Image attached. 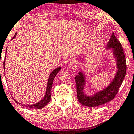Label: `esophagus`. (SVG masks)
Segmentation results:
<instances>
[{"instance_id":"34e87169","label":"esophagus","mask_w":134,"mask_h":134,"mask_svg":"<svg viewBox=\"0 0 134 134\" xmlns=\"http://www.w3.org/2000/svg\"><path fill=\"white\" fill-rule=\"evenodd\" d=\"M78 67V63L76 62H71L69 63V68L70 69H76Z\"/></svg>"}]
</instances>
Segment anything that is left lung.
I'll use <instances>...</instances> for the list:
<instances>
[{
  "instance_id": "8db88e82",
  "label": "left lung",
  "mask_w": 134,
  "mask_h": 134,
  "mask_svg": "<svg viewBox=\"0 0 134 134\" xmlns=\"http://www.w3.org/2000/svg\"><path fill=\"white\" fill-rule=\"evenodd\" d=\"M108 48H113V53L117 60L118 71L115 79L110 85L101 92L93 96H86L83 93V85L85 83L84 75L82 72L76 76L75 81L77 88V95L79 102L88 107H95L112 100L116 96L125 78L126 71V63L124 49L122 45L113 32L108 44Z\"/></svg>"
}]
</instances>
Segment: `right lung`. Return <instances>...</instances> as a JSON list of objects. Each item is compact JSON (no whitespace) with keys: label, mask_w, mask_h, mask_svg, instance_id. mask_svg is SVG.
Masks as SVG:
<instances>
[{"label":"right lung","mask_w":134,"mask_h":134,"mask_svg":"<svg viewBox=\"0 0 134 134\" xmlns=\"http://www.w3.org/2000/svg\"><path fill=\"white\" fill-rule=\"evenodd\" d=\"M16 35V33H15V34L14 35V37H13L12 40L15 37ZM7 49V48H6ZM4 62H5V60H4V62H3V67H4ZM61 70V68L60 67H58L57 69H55L54 70H53V71H52L51 73L50 74V75H49V79H48V84H47V90H46V93H45V96L44 97V98H43L41 100L40 102H38V103H36V104H34V105H22V106H26V107H28L29 108H33V109H42L45 106H46L48 103L49 102V101H50L51 100V88L53 87V80L54 78H55V77L56 76L58 72L60 71ZM14 100L15 101V102L16 103H19V104H21L19 102H18L16 100H15L14 99Z\"/></svg>","instance_id":"right-lung-1"}]
</instances>
